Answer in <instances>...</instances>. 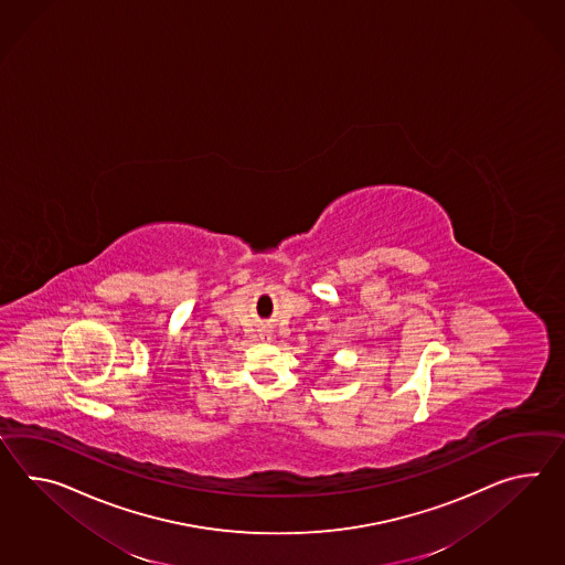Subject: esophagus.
<instances>
[{
  "label": "esophagus",
  "mask_w": 565,
  "mask_h": 565,
  "mask_svg": "<svg viewBox=\"0 0 565 565\" xmlns=\"http://www.w3.org/2000/svg\"><path fill=\"white\" fill-rule=\"evenodd\" d=\"M259 337H262V341H271V331L263 327L262 332H259Z\"/></svg>",
  "instance_id": "34e87169"
}]
</instances>
